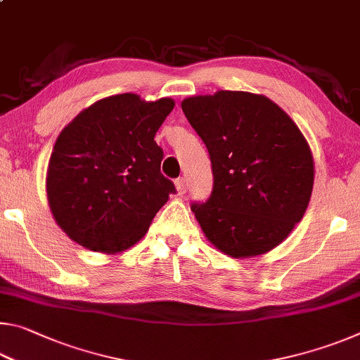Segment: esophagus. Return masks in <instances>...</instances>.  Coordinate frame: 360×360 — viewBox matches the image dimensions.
<instances>
[{
	"instance_id": "1",
	"label": "esophagus",
	"mask_w": 360,
	"mask_h": 360,
	"mask_svg": "<svg viewBox=\"0 0 360 360\" xmlns=\"http://www.w3.org/2000/svg\"><path fill=\"white\" fill-rule=\"evenodd\" d=\"M174 186H176V191H178V193H179V195H182V193L186 192V188H187V179H186V178H179V179H176Z\"/></svg>"
}]
</instances>
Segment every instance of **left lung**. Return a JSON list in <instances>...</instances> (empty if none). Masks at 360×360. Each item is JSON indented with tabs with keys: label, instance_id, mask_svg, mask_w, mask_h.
Masks as SVG:
<instances>
[{
	"label": "left lung",
	"instance_id": "obj_1",
	"mask_svg": "<svg viewBox=\"0 0 360 360\" xmlns=\"http://www.w3.org/2000/svg\"><path fill=\"white\" fill-rule=\"evenodd\" d=\"M210 152L214 187L192 211L211 245L235 259L288 238L308 208L314 162L308 141L264 95L219 90L181 103Z\"/></svg>",
	"mask_w": 360,
	"mask_h": 360
}]
</instances>
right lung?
Returning <instances> with one entry per match:
<instances>
[{
    "instance_id": "obj_1",
    "label": "right lung",
    "mask_w": 360,
    "mask_h": 360,
    "mask_svg": "<svg viewBox=\"0 0 360 360\" xmlns=\"http://www.w3.org/2000/svg\"><path fill=\"white\" fill-rule=\"evenodd\" d=\"M172 98L120 94L94 103L60 133L49 160L46 192L58 227L77 245L117 254L149 230L174 184L160 173L154 141Z\"/></svg>"
}]
</instances>
